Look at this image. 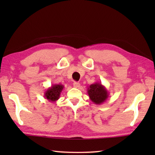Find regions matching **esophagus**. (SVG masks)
<instances>
[{"label":"esophagus","instance_id":"esophagus-1","mask_svg":"<svg viewBox=\"0 0 155 155\" xmlns=\"http://www.w3.org/2000/svg\"><path fill=\"white\" fill-rule=\"evenodd\" d=\"M80 84L79 82H73V87H74L78 88V87H80Z\"/></svg>","mask_w":155,"mask_h":155}]
</instances>
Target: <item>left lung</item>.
Returning a JSON list of instances; mask_svg holds the SVG:
<instances>
[{"mask_svg": "<svg viewBox=\"0 0 155 155\" xmlns=\"http://www.w3.org/2000/svg\"><path fill=\"white\" fill-rule=\"evenodd\" d=\"M87 94L90 100L95 104L100 105L107 101L109 93L101 82H96L87 88Z\"/></svg>", "mask_w": 155, "mask_h": 155, "instance_id": "obj_1", "label": "left lung"}]
</instances>
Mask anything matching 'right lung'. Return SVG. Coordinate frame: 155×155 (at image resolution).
Returning a JSON list of instances; mask_svg holds the SVG:
<instances>
[{
  "label": "right lung",
  "instance_id": "obj_1",
  "mask_svg": "<svg viewBox=\"0 0 155 155\" xmlns=\"http://www.w3.org/2000/svg\"><path fill=\"white\" fill-rule=\"evenodd\" d=\"M63 88H64V86L61 84H52L44 92V98L50 102H56L60 97L61 93Z\"/></svg>",
  "mask_w": 155,
  "mask_h": 155
}]
</instances>
